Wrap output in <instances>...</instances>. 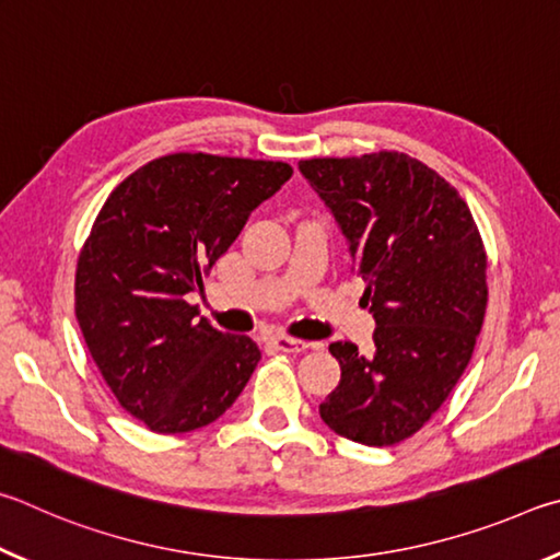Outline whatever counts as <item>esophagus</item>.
Returning <instances> with one entry per match:
<instances>
[{
  "instance_id": "1",
  "label": "esophagus",
  "mask_w": 560,
  "mask_h": 560,
  "mask_svg": "<svg viewBox=\"0 0 560 560\" xmlns=\"http://www.w3.org/2000/svg\"><path fill=\"white\" fill-rule=\"evenodd\" d=\"M272 345H275V349L285 351V354H302V351H307L312 347L305 339H295V337H285V335L272 337Z\"/></svg>"
}]
</instances>
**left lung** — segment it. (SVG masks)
I'll return each mask as SVG.
<instances>
[{
  "instance_id": "obj_1",
  "label": "left lung",
  "mask_w": 560,
  "mask_h": 560,
  "mask_svg": "<svg viewBox=\"0 0 560 560\" xmlns=\"http://www.w3.org/2000/svg\"><path fill=\"white\" fill-rule=\"evenodd\" d=\"M366 282L376 354L329 345L339 386L319 406L337 435L386 447L423 428L472 359L487 310V250L469 206L396 150L302 160Z\"/></svg>"
}]
</instances>
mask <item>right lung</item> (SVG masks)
<instances>
[{"label":"right lung","mask_w":560,"mask_h":560,"mask_svg":"<svg viewBox=\"0 0 560 560\" xmlns=\"http://www.w3.org/2000/svg\"><path fill=\"white\" fill-rule=\"evenodd\" d=\"M292 176L285 162L176 152L147 162L97 211L75 268V319L127 413L160 435L221 418L260 361L186 302L250 211Z\"/></svg>","instance_id":"add662e5"}]
</instances>
